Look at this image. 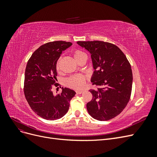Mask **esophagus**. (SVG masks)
<instances>
[{
	"label": "esophagus",
	"mask_w": 157,
	"mask_h": 157,
	"mask_svg": "<svg viewBox=\"0 0 157 157\" xmlns=\"http://www.w3.org/2000/svg\"><path fill=\"white\" fill-rule=\"evenodd\" d=\"M82 92L83 91H82V90H77V91H76V93L77 94H81Z\"/></svg>",
	"instance_id": "esophagus-1"
}]
</instances>
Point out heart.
<instances>
[{"mask_svg":"<svg viewBox=\"0 0 157 157\" xmlns=\"http://www.w3.org/2000/svg\"><path fill=\"white\" fill-rule=\"evenodd\" d=\"M73 56L75 60L78 62L80 60H81L84 58H86V55L81 50H75L73 52ZM60 62L61 58H59L56 63V69L58 71L59 70L60 68ZM87 78L88 77L85 75H73L66 80V84L69 87L74 89H81L84 86Z\"/></svg>","mask_w":157,"mask_h":157,"instance_id":"b5f03b06","label":"heart"}]
</instances>
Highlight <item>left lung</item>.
Segmentation results:
<instances>
[{
  "label": "left lung",
  "mask_w": 157,
  "mask_h": 157,
  "mask_svg": "<svg viewBox=\"0 0 157 157\" xmlns=\"http://www.w3.org/2000/svg\"><path fill=\"white\" fill-rule=\"evenodd\" d=\"M87 50L92 61L93 85L100 88L89 91L92 99L86 104L88 113L98 121L115 118L129 101L132 87V71L126 56L116 45L103 41H78Z\"/></svg>",
  "instance_id": "left-lung-1"
}]
</instances>
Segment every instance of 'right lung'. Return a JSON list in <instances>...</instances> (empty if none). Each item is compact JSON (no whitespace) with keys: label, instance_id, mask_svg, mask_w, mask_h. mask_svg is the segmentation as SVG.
<instances>
[{"label":"right lung","instance_id":"obj_1","mask_svg":"<svg viewBox=\"0 0 157 157\" xmlns=\"http://www.w3.org/2000/svg\"><path fill=\"white\" fill-rule=\"evenodd\" d=\"M72 45L70 42L54 41L40 46L28 60L25 72L24 94L32 110L48 121L63 117L67 113L69 103L76 94L62 88L54 95L52 88L57 86L56 63L62 52Z\"/></svg>","mask_w":157,"mask_h":157}]
</instances>
